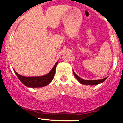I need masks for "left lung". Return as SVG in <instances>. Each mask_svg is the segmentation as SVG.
<instances>
[{
	"label": "left lung",
	"mask_w": 123,
	"mask_h": 123,
	"mask_svg": "<svg viewBox=\"0 0 123 123\" xmlns=\"http://www.w3.org/2000/svg\"><path fill=\"white\" fill-rule=\"evenodd\" d=\"M73 72L74 75H75V77L77 79V80L79 81L80 83H81L82 84H84V85H97V84H101V83L103 82L107 79V78H105V79H99V80H84V79H81L80 77H79L74 71H73Z\"/></svg>",
	"instance_id": "left-lung-1"
}]
</instances>
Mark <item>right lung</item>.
I'll return each instance as SVG.
<instances>
[{
	"label": "right lung",
	"mask_w": 123,
	"mask_h": 123,
	"mask_svg": "<svg viewBox=\"0 0 123 123\" xmlns=\"http://www.w3.org/2000/svg\"><path fill=\"white\" fill-rule=\"evenodd\" d=\"M57 63L58 62H57L52 70L48 74L44 76H41V77H23L16 73L15 71L14 72L18 79H20V80L28 87H42L47 86L52 82L54 79V75L55 73L56 66L57 65Z\"/></svg>",
	"instance_id": "1"
}]
</instances>
